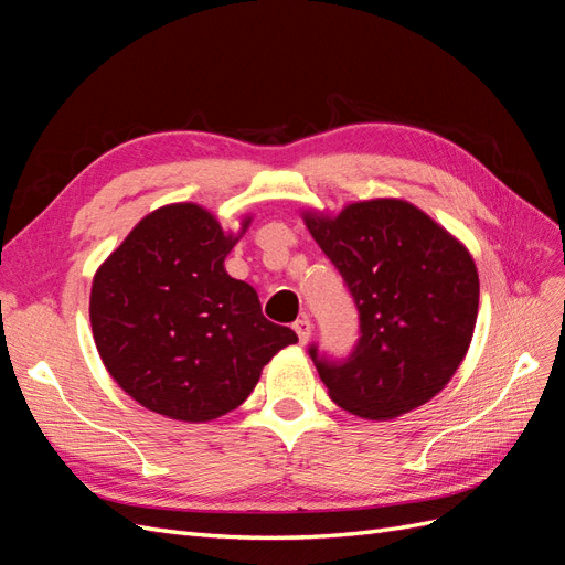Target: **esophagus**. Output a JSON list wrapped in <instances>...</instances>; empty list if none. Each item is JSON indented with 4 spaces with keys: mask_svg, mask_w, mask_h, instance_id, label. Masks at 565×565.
<instances>
[{
    "mask_svg": "<svg viewBox=\"0 0 565 565\" xmlns=\"http://www.w3.org/2000/svg\"><path fill=\"white\" fill-rule=\"evenodd\" d=\"M295 332H297V337H299L301 344H306V341L311 339V332H313V324H311V320H309V318H299V320L295 322Z\"/></svg>",
    "mask_w": 565,
    "mask_h": 565,
    "instance_id": "esophagus-1",
    "label": "esophagus"
}]
</instances>
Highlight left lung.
<instances>
[{
	"instance_id": "8db88e82",
	"label": "left lung",
	"mask_w": 565,
	"mask_h": 565,
	"mask_svg": "<svg viewBox=\"0 0 565 565\" xmlns=\"http://www.w3.org/2000/svg\"><path fill=\"white\" fill-rule=\"evenodd\" d=\"M361 313L347 363L311 349L330 398L363 419H393L446 388L469 351L478 270L452 233L401 198L351 202L339 214L301 212Z\"/></svg>"
}]
</instances>
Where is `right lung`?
Segmentation results:
<instances>
[{
	"label": "right lung",
	"instance_id": "add662e5",
	"mask_svg": "<svg viewBox=\"0 0 565 565\" xmlns=\"http://www.w3.org/2000/svg\"><path fill=\"white\" fill-rule=\"evenodd\" d=\"M237 233L195 202L146 214L98 266L89 318L100 361L150 413L210 422L247 401L297 334L264 318L256 289L226 273Z\"/></svg>",
	"mask_w": 565,
	"mask_h": 565
}]
</instances>
